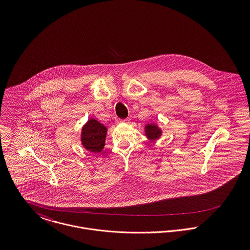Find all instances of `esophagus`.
<instances>
[{"label":"esophagus","instance_id":"esophagus-1","mask_svg":"<svg viewBox=\"0 0 250 250\" xmlns=\"http://www.w3.org/2000/svg\"><path fill=\"white\" fill-rule=\"evenodd\" d=\"M120 123H122V124H129L130 123V119L129 118L122 119V120H120Z\"/></svg>","mask_w":250,"mask_h":250}]
</instances>
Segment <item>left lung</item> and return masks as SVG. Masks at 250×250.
Returning <instances> with one entry per match:
<instances>
[{
  "label": "left lung",
  "mask_w": 250,
  "mask_h": 250,
  "mask_svg": "<svg viewBox=\"0 0 250 250\" xmlns=\"http://www.w3.org/2000/svg\"><path fill=\"white\" fill-rule=\"evenodd\" d=\"M145 135L149 140L155 141L161 137L162 131L156 124H147L145 126Z\"/></svg>",
  "instance_id": "8db88e82"
}]
</instances>
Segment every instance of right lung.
Masks as SVG:
<instances>
[{"label":"right lung","instance_id":"1","mask_svg":"<svg viewBox=\"0 0 250 250\" xmlns=\"http://www.w3.org/2000/svg\"><path fill=\"white\" fill-rule=\"evenodd\" d=\"M107 130V127L99 121L90 118L82 129V144L90 152H101L105 146Z\"/></svg>","mask_w":250,"mask_h":250}]
</instances>
